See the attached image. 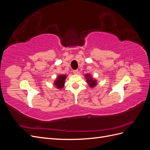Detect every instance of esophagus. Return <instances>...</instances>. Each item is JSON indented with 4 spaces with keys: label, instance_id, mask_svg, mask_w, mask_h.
Instances as JSON below:
<instances>
[{
    "label": "esophagus",
    "instance_id": "obj_1",
    "mask_svg": "<svg viewBox=\"0 0 150 150\" xmlns=\"http://www.w3.org/2000/svg\"><path fill=\"white\" fill-rule=\"evenodd\" d=\"M73 73L74 74H79V71L78 70H74L73 71Z\"/></svg>",
    "mask_w": 150,
    "mask_h": 150
}]
</instances>
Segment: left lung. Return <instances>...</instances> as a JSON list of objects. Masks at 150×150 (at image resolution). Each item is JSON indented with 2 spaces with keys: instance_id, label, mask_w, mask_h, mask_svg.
<instances>
[{
  "instance_id": "1",
  "label": "left lung",
  "mask_w": 150,
  "mask_h": 150,
  "mask_svg": "<svg viewBox=\"0 0 150 150\" xmlns=\"http://www.w3.org/2000/svg\"><path fill=\"white\" fill-rule=\"evenodd\" d=\"M85 77L86 78V81H87L91 88H94V86L97 84L96 81L93 79L91 76L90 74H86V75H85Z\"/></svg>"
}]
</instances>
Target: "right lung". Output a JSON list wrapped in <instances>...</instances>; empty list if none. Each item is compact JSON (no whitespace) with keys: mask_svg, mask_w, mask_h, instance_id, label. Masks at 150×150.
Returning a JSON list of instances; mask_svg holds the SVG:
<instances>
[{"mask_svg":"<svg viewBox=\"0 0 150 150\" xmlns=\"http://www.w3.org/2000/svg\"><path fill=\"white\" fill-rule=\"evenodd\" d=\"M66 78V75H59L56 80L54 81V85L56 86V88L58 89H61L64 86V81Z\"/></svg>","mask_w":150,"mask_h":150,"instance_id":"add662e5","label":"right lung"}]
</instances>
